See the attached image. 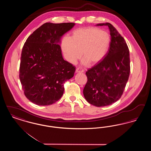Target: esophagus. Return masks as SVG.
Wrapping results in <instances>:
<instances>
[{
    "label": "esophagus",
    "mask_w": 151,
    "mask_h": 151,
    "mask_svg": "<svg viewBox=\"0 0 151 151\" xmlns=\"http://www.w3.org/2000/svg\"><path fill=\"white\" fill-rule=\"evenodd\" d=\"M84 71L82 69H81L80 68H76V73H81V72H84Z\"/></svg>",
    "instance_id": "34e87169"
}]
</instances>
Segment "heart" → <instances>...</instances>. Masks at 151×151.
Returning <instances> with one entry per match:
<instances>
[{"instance_id":"1","label":"heart","mask_w":151,"mask_h":151,"mask_svg":"<svg viewBox=\"0 0 151 151\" xmlns=\"http://www.w3.org/2000/svg\"><path fill=\"white\" fill-rule=\"evenodd\" d=\"M110 43L108 32L96 27H86L75 30L71 38L65 37L62 42V50L65 59L74 64L81 57L83 64L96 65L105 57Z\"/></svg>"}]
</instances>
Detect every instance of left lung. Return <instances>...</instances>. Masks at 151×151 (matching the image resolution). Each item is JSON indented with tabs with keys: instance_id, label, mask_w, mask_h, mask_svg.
Masks as SVG:
<instances>
[{
	"instance_id": "1",
	"label": "left lung",
	"mask_w": 151,
	"mask_h": 151,
	"mask_svg": "<svg viewBox=\"0 0 151 151\" xmlns=\"http://www.w3.org/2000/svg\"><path fill=\"white\" fill-rule=\"evenodd\" d=\"M97 26H108L111 41L105 58L86 71L88 81L83 89L89 104L97 107L111 105L122 96L130 72L127 45L117 30L109 22Z\"/></svg>"
}]
</instances>
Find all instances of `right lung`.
I'll list each match as a JSON object with an SVG mask.
<instances>
[{
    "label": "right lung",
    "instance_id": "1",
    "mask_svg": "<svg viewBox=\"0 0 151 151\" xmlns=\"http://www.w3.org/2000/svg\"><path fill=\"white\" fill-rule=\"evenodd\" d=\"M75 23L43 24L27 38L22 52L19 78L26 97L38 105H50L64 92V83L75 67L64 60L60 39Z\"/></svg>",
    "mask_w": 151,
    "mask_h": 151
}]
</instances>
